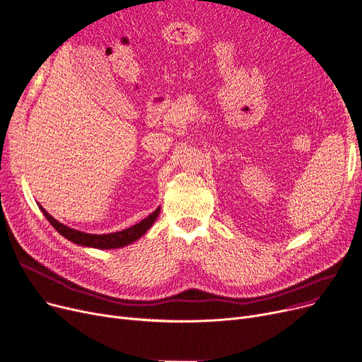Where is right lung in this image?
<instances>
[{
    "label": "right lung",
    "instance_id": "add662e5",
    "mask_svg": "<svg viewBox=\"0 0 362 362\" xmlns=\"http://www.w3.org/2000/svg\"><path fill=\"white\" fill-rule=\"evenodd\" d=\"M37 206L42 210V214H44L45 218L49 221V223L61 233L64 238H67L69 241H71L77 245L98 248V250L121 248V247L130 245L132 243L137 241L139 238H141L144 235L147 229L152 228V225L158 219V215L160 211V209L158 207L153 214H151L146 219H143L141 222H139L130 228H125L122 230L112 232V233H100V235H98V233H86V232H81V230H77L67 225H64V223L58 222L57 219H54L40 204H37Z\"/></svg>",
    "mask_w": 362,
    "mask_h": 362
}]
</instances>
